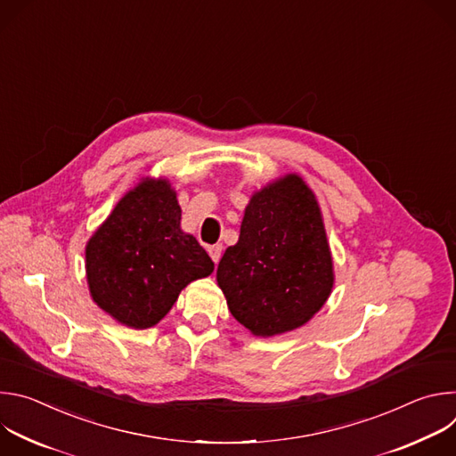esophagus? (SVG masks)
<instances>
[{
    "label": "esophagus",
    "instance_id": "esophagus-1",
    "mask_svg": "<svg viewBox=\"0 0 456 456\" xmlns=\"http://www.w3.org/2000/svg\"><path fill=\"white\" fill-rule=\"evenodd\" d=\"M208 252H209V256L213 257V262L218 264L220 257H222V245H209V247H208Z\"/></svg>",
    "mask_w": 456,
    "mask_h": 456
}]
</instances>
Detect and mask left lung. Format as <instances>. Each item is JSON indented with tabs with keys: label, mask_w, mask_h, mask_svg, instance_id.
<instances>
[{
	"label": "left lung",
	"mask_w": 456,
	"mask_h": 456,
	"mask_svg": "<svg viewBox=\"0 0 456 456\" xmlns=\"http://www.w3.org/2000/svg\"><path fill=\"white\" fill-rule=\"evenodd\" d=\"M216 280L231 314L262 338L301 327L329 299L332 256L317 202L299 176L254 194Z\"/></svg>",
	"instance_id": "obj_1"
}]
</instances>
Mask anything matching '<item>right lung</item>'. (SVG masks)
I'll return each mask as SVG.
<instances>
[{
	"mask_svg": "<svg viewBox=\"0 0 456 456\" xmlns=\"http://www.w3.org/2000/svg\"><path fill=\"white\" fill-rule=\"evenodd\" d=\"M180 206L166 180H144L115 206L86 245L94 301L118 322L150 329L192 280L215 264L197 238L182 232Z\"/></svg>",
	"mask_w": 456,
	"mask_h": 456,
	"instance_id": "right-lung-1",
	"label": "right lung"
}]
</instances>
